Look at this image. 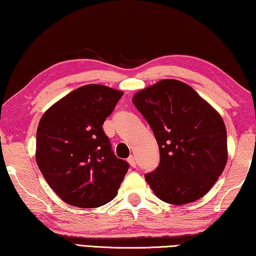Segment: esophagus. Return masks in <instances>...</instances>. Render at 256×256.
I'll list each match as a JSON object with an SVG mask.
<instances>
[{"label":"esophagus","mask_w":256,"mask_h":256,"mask_svg":"<svg viewBox=\"0 0 256 256\" xmlns=\"http://www.w3.org/2000/svg\"><path fill=\"white\" fill-rule=\"evenodd\" d=\"M128 162L130 164V166L136 168V158L133 157V156H130V157L128 158Z\"/></svg>","instance_id":"esophagus-1"}]
</instances>
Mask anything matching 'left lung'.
Listing matches in <instances>:
<instances>
[{
  "instance_id": "left-lung-1",
  "label": "left lung",
  "mask_w": 256,
  "mask_h": 256,
  "mask_svg": "<svg viewBox=\"0 0 256 256\" xmlns=\"http://www.w3.org/2000/svg\"><path fill=\"white\" fill-rule=\"evenodd\" d=\"M150 125L160 162L146 174L156 196L180 206L209 192L226 167L227 131L218 112L192 86L164 79L132 98Z\"/></svg>"
}]
</instances>
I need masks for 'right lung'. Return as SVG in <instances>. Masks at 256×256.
Returning a JSON list of instances; mask_svg holds the SVG:
<instances>
[{"mask_svg":"<svg viewBox=\"0 0 256 256\" xmlns=\"http://www.w3.org/2000/svg\"><path fill=\"white\" fill-rule=\"evenodd\" d=\"M123 96L102 84H86L42 116L36 162L52 190L68 204L98 208L116 196L128 164L112 152L102 124Z\"/></svg>","mask_w":256,"mask_h":256,"instance_id":"add662e5","label":"right lung"}]
</instances>
